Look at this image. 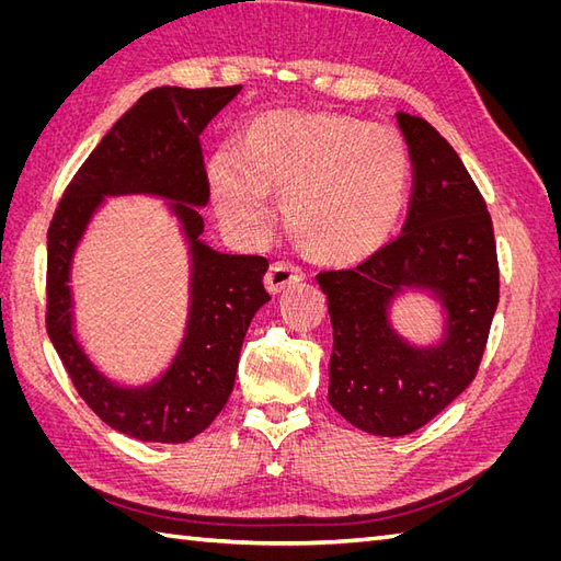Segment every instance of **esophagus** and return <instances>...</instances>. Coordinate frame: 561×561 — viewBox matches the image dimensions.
I'll return each instance as SVG.
<instances>
[{
	"instance_id": "34e87169",
	"label": "esophagus",
	"mask_w": 561,
	"mask_h": 561,
	"mask_svg": "<svg viewBox=\"0 0 561 561\" xmlns=\"http://www.w3.org/2000/svg\"><path fill=\"white\" fill-rule=\"evenodd\" d=\"M304 278V268L293 264V262H274L268 268V274L264 276V283L268 287V293H280L287 285H293Z\"/></svg>"
}]
</instances>
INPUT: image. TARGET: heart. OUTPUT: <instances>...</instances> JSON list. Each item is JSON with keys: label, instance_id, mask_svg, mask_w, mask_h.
<instances>
[{"label": "heart", "instance_id": "b5f03b06", "mask_svg": "<svg viewBox=\"0 0 561 561\" xmlns=\"http://www.w3.org/2000/svg\"><path fill=\"white\" fill-rule=\"evenodd\" d=\"M410 173V149L393 126L330 112L266 114L239 151L219 149L208 165L213 198L231 225L266 231L268 192H280L299 241L332 262L365 257L388 239Z\"/></svg>", "mask_w": 561, "mask_h": 561}]
</instances>
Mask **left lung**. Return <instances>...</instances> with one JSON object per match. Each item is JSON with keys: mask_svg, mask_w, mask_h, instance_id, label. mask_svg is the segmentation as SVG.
<instances>
[{"mask_svg": "<svg viewBox=\"0 0 561 561\" xmlns=\"http://www.w3.org/2000/svg\"><path fill=\"white\" fill-rule=\"evenodd\" d=\"M410 147L412 196L398 239L353 268L320 271L334 330L330 404L355 428L419 431L470 386L499 307V257L486 203L454 147L426 118L398 112ZM402 284L428 286L448 309L437 350L407 347L387 301Z\"/></svg>", "mask_w": 561, "mask_h": 561, "instance_id": "left-lung-1", "label": "left lung"}]
</instances>
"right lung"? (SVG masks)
<instances>
[{"mask_svg":"<svg viewBox=\"0 0 561 561\" xmlns=\"http://www.w3.org/2000/svg\"><path fill=\"white\" fill-rule=\"evenodd\" d=\"M241 87L147 91L81 163L48 227L46 332L77 393L114 431L142 443H186L222 412L252 316L271 299L266 260L222 254L201 243L210 184L198 135ZM159 193L178 199L193 248V311L172 369L147 389H118L88 363L73 342L69 307L71 252L103 195Z\"/></svg>","mask_w":561,"mask_h":561,"instance_id":"1","label":"right lung"}]
</instances>
